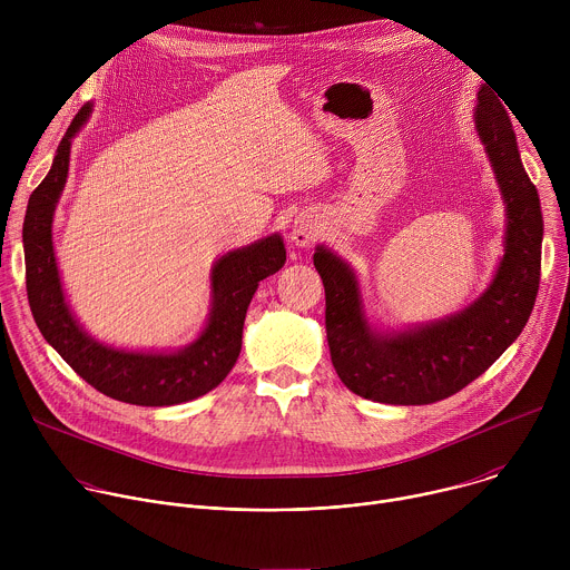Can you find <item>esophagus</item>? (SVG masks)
Listing matches in <instances>:
<instances>
[{
	"label": "esophagus",
	"mask_w": 570,
	"mask_h": 570,
	"mask_svg": "<svg viewBox=\"0 0 570 570\" xmlns=\"http://www.w3.org/2000/svg\"><path fill=\"white\" fill-rule=\"evenodd\" d=\"M317 234H320V225H317V220L313 216L299 214L295 218L293 232H291V238H293L295 246H302V248L311 246V243L317 238Z\"/></svg>",
	"instance_id": "34e87169"
}]
</instances>
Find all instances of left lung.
Here are the masks:
<instances>
[{
	"instance_id": "obj_1",
	"label": "left lung",
	"mask_w": 570,
	"mask_h": 570,
	"mask_svg": "<svg viewBox=\"0 0 570 570\" xmlns=\"http://www.w3.org/2000/svg\"><path fill=\"white\" fill-rule=\"evenodd\" d=\"M475 128L508 205L505 255L478 302L429 327L379 336L363 317L350 266L324 248L313 255L327 302L324 327L332 363L358 396L396 405L442 401L490 370L532 313L541 277V205L521 165L512 121L492 88L478 92Z\"/></svg>"
}]
</instances>
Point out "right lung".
Masks as SVG:
<instances>
[{"label": "right lung", "instance_id": "add662e5", "mask_svg": "<svg viewBox=\"0 0 570 570\" xmlns=\"http://www.w3.org/2000/svg\"><path fill=\"white\" fill-rule=\"evenodd\" d=\"M90 115L78 110L67 128L47 178L33 189L24 216L27 295L45 341L67 365L99 392L135 405H174L214 390L234 367L240 352L243 320L250 299L268 275L286 262L284 240L275 234L250 248L225 255L212 273L214 306L203 336L178 354H135L99 345L71 317L53 257L51 218L69 169L71 137Z\"/></svg>", "mask_w": 570, "mask_h": 570}]
</instances>
